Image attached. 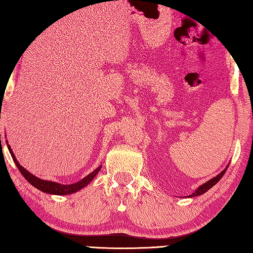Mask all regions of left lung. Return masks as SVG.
Here are the masks:
<instances>
[{
    "label": "left lung",
    "mask_w": 253,
    "mask_h": 253,
    "mask_svg": "<svg viewBox=\"0 0 253 253\" xmlns=\"http://www.w3.org/2000/svg\"><path fill=\"white\" fill-rule=\"evenodd\" d=\"M227 169H228V165L226 166V168H225V169H223L222 170V173H219L216 177H214V178H212V179H210L209 181H207L206 184H203V185H201L200 187H198L197 188V190L192 193V195H189L188 197L189 198H192V197H197V196H200V195H203L204 192H207L210 188H212L214 185L215 184H217L218 182V180L222 178L223 177V175L226 173V170H227Z\"/></svg>",
    "instance_id": "8db88e82"
}]
</instances>
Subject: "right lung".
Listing matches in <instances>:
<instances>
[{
    "label": "right lung",
    "mask_w": 253,
    "mask_h": 253,
    "mask_svg": "<svg viewBox=\"0 0 253 253\" xmlns=\"http://www.w3.org/2000/svg\"><path fill=\"white\" fill-rule=\"evenodd\" d=\"M7 148L9 150V153L10 155H12V158L14 160V162L16 164V166H17V169H19V171L21 173V175H23L25 178L28 180L30 184L36 187L37 189H39L41 191H43L45 193H51V195H61V196H65V195H71V193H74V192H77L78 190L83 189L84 187L87 186L89 182L92 180L95 175L99 173V170L101 169L102 166L100 165L99 168H96L92 173H90L89 175H87L84 177V178H83L80 181L78 182H75V184H72V185H62V184H58V182H54V181H50V180H43V179H40L38 178V177H36L35 175L30 174L28 170H27L26 169H24L23 166H21L18 161L16 160L15 155L13 153V150L10 149L9 144H7Z\"/></svg>",
    "instance_id": "1"
}]
</instances>
